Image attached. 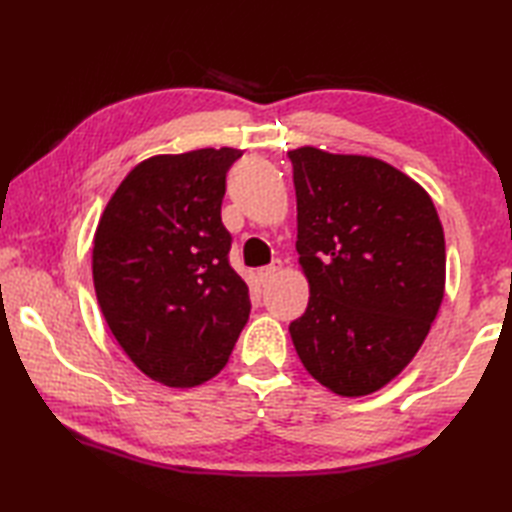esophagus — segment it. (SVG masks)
Here are the masks:
<instances>
[{
    "mask_svg": "<svg viewBox=\"0 0 512 512\" xmlns=\"http://www.w3.org/2000/svg\"><path fill=\"white\" fill-rule=\"evenodd\" d=\"M279 270H281V262H279V259H275L273 264H268V266H264V268H259L257 277H259V281H262L264 286H268L270 281H275V277L279 275Z\"/></svg>",
    "mask_w": 512,
    "mask_h": 512,
    "instance_id": "1",
    "label": "esophagus"
}]
</instances>
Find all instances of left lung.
Wrapping results in <instances>:
<instances>
[{"mask_svg": "<svg viewBox=\"0 0 512 512\" xmlns=\"http://www.w3.org/2000/svg\"><path fill=\"white\" fill-rule=\"evenodd\" d=\"M297 253L310 284L290 323L303 367L341 396H365L407 367L444 297V233L418 182L383 160L288 151Z\"/></svg>", "mask_w": 512, "mask_h": 512, "instance_id": "8db88e82", "label": "left lung"}]
</instances>
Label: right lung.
Here are the masks:
<instances>
[{
	"mask_svg": "<svg viewBox=\"0 0 512 512\" xmlns=\"http://www.w3.org/2000/svg\"><path fill=\"white\" fill-rule=\"evenodd\" d=\"M242 151L140 162L94 235L96 299L118 345L149 378L193 387L226 365L250 314L222 224L226 173Z\"/></svg>",
	"mask_w": 512,
	"mask_h": 512,
	"instance_id": "obj_1",
	"label": "right lung"
}]
</instances>
